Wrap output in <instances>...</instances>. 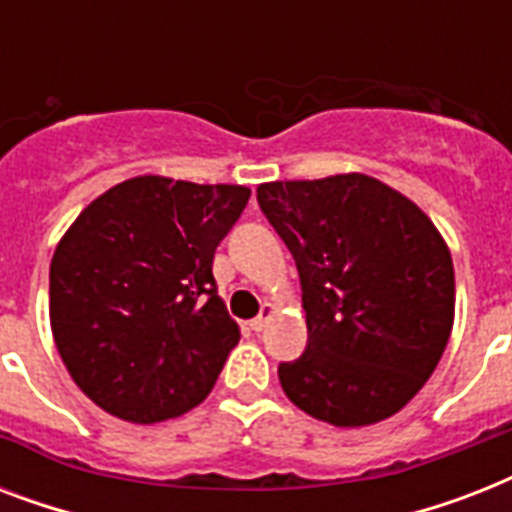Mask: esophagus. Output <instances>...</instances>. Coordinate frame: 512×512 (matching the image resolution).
<instances>
[{
	"instance_id": "1",
	"label": "esophagus",
	"mask_w": 512,
	"mask_h": 512,
	"mask_svg": "<svg viewBox=\"0 0 512 512\" xmlns=\"http://www.w3.org/2000/svg\"><path fill=\"white\" fill-rule=\"evenodd\" d=\"M273 313H276V305L265 303V305H263V311H260V316H257V319L249 321V327L255 329V332H263V329L268 327V321H271Z\"/></svg>"
}]
</instances>
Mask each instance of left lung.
Segmentation results:
<instances>
[{
    "label": "left lung",
    "instance_id": "left-lung-1",
    "mask_svg": "<svg viewBox=\"0 0 512 512\" xmlns=\"http://www.w3.org/2000/svg\"><path fill=\"white\" fill-rule=\"evenodd\" d=\"M303 284L308 348L279 366L295 406L335 428H364L412 401L454 324V265L425 212L377 177L257 185Z\"/></svg>",
    "mask_w": 512,
    "mask_h": 512
}]
</instances>
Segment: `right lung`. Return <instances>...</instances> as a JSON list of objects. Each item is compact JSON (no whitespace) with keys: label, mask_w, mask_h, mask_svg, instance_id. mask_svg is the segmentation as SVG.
Instances as JSON below:
<instances>
[{"label":"right lung","mask_w":512,"mask_h":512,"mask_svg":"<svg viewBox=\"0 0 512 512\" xmlns=\"http://www.w3.org/2000/svg\"><path fill=\"white\" fill-rule=\"evenodd\" d=\"M249 193L130 177L63 233L50 263L52 337L71 380L103 412L154 425L209 396L241 337L212 263Z\"/></svg>","instance_id":"obj_1"}]
</instances>
